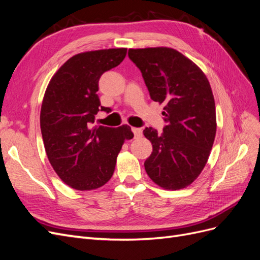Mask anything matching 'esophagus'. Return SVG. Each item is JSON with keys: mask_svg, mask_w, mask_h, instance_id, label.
<instances>
[{"mask_svg": "<svg viewBox=\"0 0 260 260\" xmlns=\"http://www.w3.org/2000/svg\"><path fill=\"white\" fill-rule=\"evenodd\" d=\"M132 132H133V135H135L136 138H139V137L142 136V129H141V128H132Z\"/></svg>", "mask_w": 260, "mask_h": 260, "instance_id": "1", "label": "esophagus"}]
</instances>
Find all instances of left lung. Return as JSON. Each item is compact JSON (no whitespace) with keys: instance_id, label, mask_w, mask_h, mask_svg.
<instances>
[{"instance_id":"1","label":"left lung","mask_w":260,"mask_h":260,"mask_svg":"<svg viewBox=\"0 0 260 260\" xmlns=\"http://www.w3.org/2000/svg\"><path fill=\"white\" fill-rule=\"evenodd\" d=\"M142 73L149 95L164 104L162 132L145 128L153 152L144 167L165 190H180L198 179L214 144L217 120L215 99L203 70L175 49H129Z\"/></svg>"}]
</instances>
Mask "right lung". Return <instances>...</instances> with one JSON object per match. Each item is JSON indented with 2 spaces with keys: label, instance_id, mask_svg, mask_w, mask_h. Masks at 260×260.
Wrapping results in <instances>:
<instances>
[{
  "label": "right lung",
  "instance_id": "obj_1",
  "mask_svg": "<svg viewBox=\"0 0 260 260\" xmlns=\"http://www.w3.org/2000/svg\"><path fill=\"white\" fill-rule=\"evenodd\" d=\"M127 49L88 51L74 55L60 66L45 90L40 127L46 155L62 182L78 191L95 190L107 183L115 171L117 156L131 128L92 127L101 106L99 80L118 66Z\"/></svg>",
  "mask_w": 260,
  "mask_h": 260
}]
</instances>
